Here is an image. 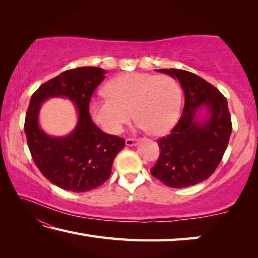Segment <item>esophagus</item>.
<instances>
[{"label":"esophagus","mask_w":258,"mask_h":258,"mask_svg":"<svg viewBox=\"0 0 258 258\" xmlns=\"http://www.w3.org/2000/svg\"><path fill=\"white\" fill-rule=\"evenodd\" d=\"M135 142H137V140H135V139H132V138H127V139L125 140L126 146H128V147H132V146H134V145H135Z\"/></svg>","instance_id":"obj_1"}]
</instances>
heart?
Instances as JSON below:
<instances>
[{
    "mask_svg": "<svg viewBox=\"0 0 258 258\" xmlns=\"http://www.w3.org/2000/svg\"><path fill=\"white\" fill-rule=\"evenodd\" d=\"M106 92L109 98L91 100L89 111L109 134H119L132 115L140 128L149 130L155 135L167 133L178 118L182 93L171 76L124 74L108 83Z\"/></svg>",
    "mask_w": 258,
    "mask_h": 258,
    "instance_id": "1",
    "label": "heart"
}]
</instances>
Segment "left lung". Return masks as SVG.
<instances>
[{
  "label": "left lung",
  "instance_id": "8db88e82",
  "mask_svg": "<svg viewBox=\"0 0 258 258\" xmlns=\"http://www.w3.org/2000/svg\"><path fill=\"white\" fill-rule=\"evenodd\" d=\"M158 72L177 78L185 102L171 133L158 140L160 154L150 172L167 186L195 185L207 180L223 158L232 132L228 101L196 74L173 68ZM202 108L207 109V117L199 120Z\"/></svg>",
  "mask_w": 258,
  "mask_h": 258
}]
</instances>
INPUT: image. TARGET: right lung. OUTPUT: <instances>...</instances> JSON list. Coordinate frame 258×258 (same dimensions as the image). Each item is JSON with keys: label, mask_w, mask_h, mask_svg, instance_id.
<instances>
[{"label": "right lung", "mask_w": 258, "mask_h": 258, "mask_svg": "<svg viewBox=\"0 0 258 258\" xmlns=\"http://www.w3.org/2000/svg\"><path fill=\"white\" fill-rule=\"evenodd\" d=\"M106 74L98 67L69 69L42 84L30 98L24 126L30 155L43 175L61 189L86 192L103 184L125 147L124 139L102 132L89 111L91 97ZM53 96L72 99L79 111L77 127L67 137H49L38 125L41 103Z\"/></svg>", "instance_id": "right-lung-1"}]
</instances>
